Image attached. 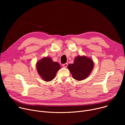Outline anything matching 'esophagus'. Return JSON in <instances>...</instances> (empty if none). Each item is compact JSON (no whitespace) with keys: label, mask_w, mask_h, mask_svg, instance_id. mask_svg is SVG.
I'll return each instance as SVG.
<instances>
[{"label":"esophagus","mask_w":125,"mask_h":125,"mask_svg":"<svg viewBox=\"0 0 125 125\" xmlns=\"http://www.w3.org/2000/svg\"><path fill=\"white\" fill-rule=\"evenodd\" d=\"M67 65H68V64L67 63H65V64H63L62 65V66L64 67H67Z\"/></svg>","instance_id":"esophagus-1"}]
</instances>
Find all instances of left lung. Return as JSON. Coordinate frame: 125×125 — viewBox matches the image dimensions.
Masks as SVG:
<instances>
[{
	"instance_id": "left-lung-1",
	"label": "left lung",
	"mask_w": 125,
	"mask_h": 125,
	"mask_svg": "<svg viewBox=\"0 0 125 125\" xmlns=\"http://www.w3.org/2000/svg\"><path fill=\"white\" fill-rule=\"evenodd\" d=\"M93 67V60L84 56L76 57L74 63L68 65V68L73 77L78 81L86 78L91 73Z\"/></svg>"
}]
</instances>
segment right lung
Masks as SVG:
<instances>
[{
    "instance_id": "obj_1",
    "label": "right lung",
    "mask_w": 125,
    "mask_h": 125,
    "mask_svg": "<svg viewBox=\"0 0 125 125\" xmlns=\"http://www.w3.org/2000/svg\"><path fill=\"white\" fill-rule=\"evenodd\" d=\"M61 66L58 62H53L50 57H45L36 63V69L39 75L46 82H50L55 78L57 72Z\"/></svg>"
}]
</instances>
